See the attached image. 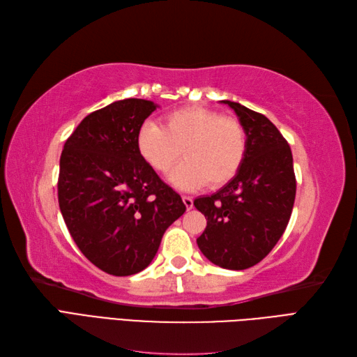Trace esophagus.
<instances>
[{"mask_svg":"<svg viewBox=\"0 0 357 357\" xmlns=\"http://www.w3.org/2000/svg\"><path fill=\"white\" fill-rule=\"evenodd\" d=\"M181 199H183V202H185L186 208H188V210H192V207H193V199H192L190 197H186V195H183Z\"/></svg>","mask_w":357,"mask_h":357,"instance_id":"esophagus-1","label":"esophagus"}]
</instances>
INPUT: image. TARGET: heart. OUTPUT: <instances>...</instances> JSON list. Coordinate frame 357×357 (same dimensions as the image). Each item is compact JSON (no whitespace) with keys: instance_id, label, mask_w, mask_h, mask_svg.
I'll list each match as a JSON object with an SVG mask.
<instances>
[{"instance_id":"heart-1","label":"heart","mask_w":357,"mask_h":357,"mask_svg":"<svg viewBox=\"0 0 357 357\" xmlns=\"http://www.w3.org/2000/svg\"><path fill=\"white\" fill-rule=\"evenodd\" d=\"M137 146L158 172H167L183 153L185 160L169 180L180 189L192 190L207 181L213 188L231 181L244 160L247 137L235 117L192 105L168 113L165 126L146 122L138 131Z\"/></svg>"}]
</instances>
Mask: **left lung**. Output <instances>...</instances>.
<instances>
[{"label":"left lung","instance_id":"left-lung-1","mask_svg":"<svg viewBox=\"0 0 357 357\" xmlns=\"http://www.w3.org/2000/svg\"><path fill=\"white\" fill-rule=\"evenodd\" d=\"M247 137L236 176L210 197L193 201L207 219L198 236L202 255L226 269H247L273 250L289 223L296 195L291 150L275 125L261 113L225 100Z\"/></svg>","mask_w":357,"mask_h":357}]
</instances>
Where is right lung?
<instances>
[{
  "mask_svg": "<svg viewBox=\"0 0 357 357\" xmlns=\"http://www.w3.org/2000/svg\"><path fill=\"white\" fill-rule=\"evenodd\" d=\"M156 107L128 98L88 114L61 155L62 218L80 252L116 277L149 266L168 226L186 211L137 146L139 128Z\"/></svg>",
  "mask_w": 357,
  "mask_h": 357,
  "instance_id": "1",
  "label": "right lung"
}]
</instances>
